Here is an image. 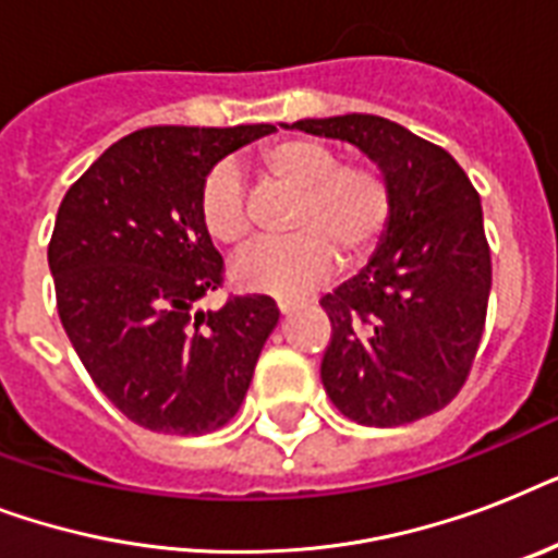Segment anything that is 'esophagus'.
Here are the masks:
<instances>
[{"mask_svg": "<svg viewBox=\"0 0 558 558\" xmlns=\"http://www.w3.org/2000/svg\"><path fill=\"white\" fill-rule=\"evenodd\" d=\"M295 301H287V298H280L278 301V310H280V315H289L292 313V310H295Z\"/></svg>", "mask_w": 558, "mask_h": 558, "instance_id": "34e87169", "label": "esophagus"}]
</instances>
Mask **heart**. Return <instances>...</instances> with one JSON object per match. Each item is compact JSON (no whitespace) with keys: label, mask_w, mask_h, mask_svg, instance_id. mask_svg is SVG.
<instances>
[{"label":"heart","mask_w":558,"mask_h":558,"mask_svg":"<svg viewBox=\"0 0 558 558\" xmlns=\"http://www.w3.org/2000/svg\"><path fill=\"white\" fill-rule=\"evenodd\" d=\"M254 177L266 191L287 193L283 234L236 260V287L292 298L341 271L362 269L379 252L393 217L388 173L371 161H341L339 150L313 138H280L254 156ZM196 214L222 248H245L254 219L234 168L219 165L202 179Z\"/></svg>","instance_id":"1"}]
</instances>
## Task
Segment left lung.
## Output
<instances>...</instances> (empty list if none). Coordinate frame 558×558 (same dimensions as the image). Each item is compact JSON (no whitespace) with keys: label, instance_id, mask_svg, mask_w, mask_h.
I'll return each instance as SVG.
<instances>
[{"label":"left lung","instance_id":"left-lung-1","mask_svg":"<svg viewBox=\"0 0 558 558\" xmlns=\"http://www.w3.org/2000/svg\"><path fill=\"white\" fill-rule=\"evenodd\" d=\"M292 126L359 147L393 191L379 252L322 298L332 324L327 397L376 428L440 411L463 388L484 336L493 257L481 196L449 153L388 118L353 112Z\"/></svg>","mask_w":558,"mask_h":558}]
</instances>
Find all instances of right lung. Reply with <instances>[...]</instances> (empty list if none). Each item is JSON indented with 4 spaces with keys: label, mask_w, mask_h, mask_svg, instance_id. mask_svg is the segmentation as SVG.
I'll return each mask as SVG.
<instances>
[{
    "label": "right lung",
    "mask_w": 558,
    "mask_h": 558,
    "mask_svg": "<svg viewBox=\"0 0 558 558\" xmlns=\"http://www.w3.org/2000/svg\"><path fill=\"white\" fill-rule=\"evenodd\" d=\"M269 133L271 124L135 130L60 202L48 243L57 313L92 381L142 428L205 434L243 405L280 310L269 295L196 310L226 269L196 196L217 161Z\"/></svg>",
    "instance_id": "1"
}]
</instances>
